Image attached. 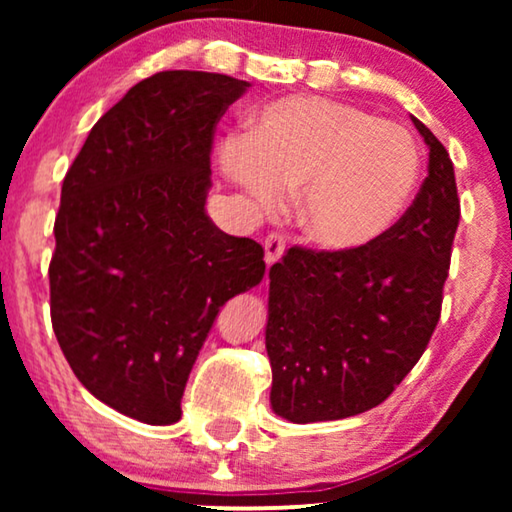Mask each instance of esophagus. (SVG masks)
<instances>
[{
	"label": "esophagus",
	"instance_id": "34e87169",
	"mask_svg": "<svg viewBox=\"0 0 512 512\" xmlns=\"http://www.w3.org/2000/svg\"><path fill=\"white\" fill-rule=\"evenodd\" d=\"M263 249H265V263H268V265L277 263L284 254V235L270 233L268 237H265Z\"/></svg>",
	"mask_w": 512,
	"mask_h": 512
}]
</instances>
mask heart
Instances as JSON below:
<instances>
[{
	"instance_id": "b5f03b06",
	"label": "heart",
	"mask_w": 512,
	"mask_h": 512,
	"mask_svg": "<svg viewBox=\"0 0 512 512\" xmlns=\"http://www.w3.org/2000/svg\"><path fill=\"white\" fill-rule=\"evenodd\" d=\"M221 170L268 212L300 191L298 221L328 251L368 247L408 209L422 174L401 125L328 97L291 95L258 111L249 137L219 146Z\"/></svg>"
}]
</instances>
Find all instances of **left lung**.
I'll return each instance as SVG.
<instances>
[{"label": "left lung", "instance_id": "1", "mask_svg": "<svg viewBox=\"0 0 512 512\" xmlns=\"http://www.w3.org/2000/svg\"><path fill=\"white\" fill-rule=\"evenodd\" d=\"M429 177L396 226L368 247H291L270 268L265 349L270 405L293 424L361 415L387 401L440 319L459 226L450 153L422 121Z\"/></svg>", "mask_w": 512, "mask_h": 512}]
</instances>
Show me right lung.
I'll use <instances>...</instances> for the list:
<instances>
[{
  "label": "right lung",
  "mask_w": 512,
  "mask_h": 512,
  "mask_svg": "<svg viewBox=\"0 0 512 512\" xmlns=\"http://www.w3.org/2000/svg\"><path fill=\"white\" fill-rule=\"evenodd\" d=\"M247 81L172 69L139 81L62 181L51 321L79 382L137 422H179L221 307L261 284L263 247L214 226V128Z\"/></svg>",
  "instance_id": "obj_1"
}]
</instances>
